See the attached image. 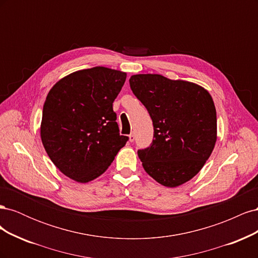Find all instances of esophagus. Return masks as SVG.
Listing matches in <instances>:
<instances>
[{
    "label": "esophagus",
    "mask_w": 258,
    "mask_h": 258,
    "mask_svg": "<svg viewBox=\"0 0 258 258\" xmlns=\"http://www.w3.org/2000/svg\"><path fill=\"white\" fill-rule=\"evenodd\" d=\"M136 140V136H135V134H131V135H129V141L130 142H134Z\"/></svg>",
    "instance_id": "34e87169"
}]
</instances>
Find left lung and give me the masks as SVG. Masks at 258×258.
I'll return each instance as SVG.
<instances>
[{
    "label": "left lung",
    "instance_id": "obj_1",
    "mask_svg": "<svg viewBox=\"0 0 258 258\" xmlns=\"http://www.w3.org/2000/svg\"><path fill=\"white\" fill-rule=\"evenodd\" d=\"M130 88L150 113L152 144L139 150L146 172L167 187L189 181L205 166L216 142V110L201 86L159 74H137Z\"/></svg>",
    "mask_w": 258,
    "mask_h": 258
}]
</instances>
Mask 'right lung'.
<instances>
[{"label": "right lung", "mask_w": 258, "mask_h": 258, "mask_svg": "<svg viewBox=\"0 0 258 258\" xmlns=\"http://www.w3.org/2000/svg\"><path fill=\"white\" fill-rule=\"evenodd\" d=\"M126 77L104 67L81 70L57 82L46 97L43 145L53 165L76 182L104 173L128 141L119 135L113 111Z\"/></svg>", "instance_id": "obj_1"}]
</instances>
